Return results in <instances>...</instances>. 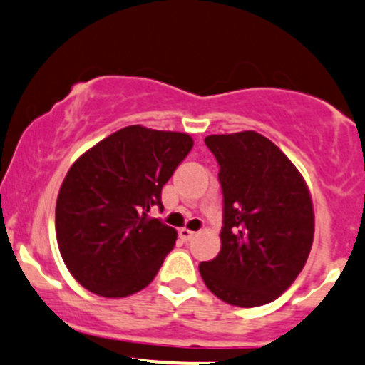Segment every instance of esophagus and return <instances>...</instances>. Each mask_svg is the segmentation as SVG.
Segmentation results:
<instances>
[{"label": "esophagus", "instance_id": "obj_1", "mask_svg": "<svg viewBox=\"0 0 365 365\" xmlns=\"http://www.w3.org/2000/svg\"><path fill=\"white\" fill-rule=\"evenodd\" d=\"M195 234H197V232L190 231V229H187V227H182V229H180V236H182L183 240H185V241H190V240H194V237H195Z\"/></svg>", "mask_w": 365, "mask_h": 365}]
</instances>
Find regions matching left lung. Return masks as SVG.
<instances>
[{
  "label": "left lung",
  "instance_id": "obj_1",
  "mask_svg": "<svg viewBox=\"0 0 365 365\" xmlns=\"http://www.w3.org/2000/svg\"><path fill=\"white\" fill-rule=\"evenodd\" d=\"M224 194L222 248L199 264L202 282L240 308L267 304L294 283L313 245L308 185L271 140L255 131L205 138Z\"/></svg>",
  "mask_w": 365,
  "mask_h": 365
}]
</instances>
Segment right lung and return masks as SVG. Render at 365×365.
Listing matches in <instances>:
<instances>
[{"instance_id":"1","label":"right lung","mask_w":365,"mask_h":365,"mask_svg":"<svg viewBox=\"0 0 365 365\" xmlns=\"http://www.w3.org/2000/svg\"><path fill=\"white\" fill-rule=\"evenodd\" d=\"M185 133L129 125L73 163L56 205V236L73 278L101 297H128L155 278L176 231L152 218L192 148Z\"/></svg>"}]
</instances>
